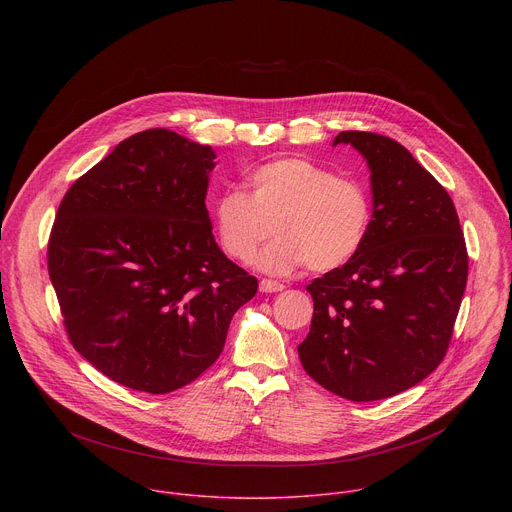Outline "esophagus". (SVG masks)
I'll return each mask as SVG.
<instances>
[{
    "mask_svg": "<svg viewBox=\"0 0 512 512\" xmlns=\"http://www.w3.org/2000/svg\"><path fill=\"white\" fill-rule=\"evenodd\" d=\"M259 289L265 291V294H275V291L285 289V285L281 281H275V279H261L259 281Z\"/></svg>",
    "mask_w": 512,
    "mask_h": 512,
    "instance_id": "1",
    "label": "esophagus"
}]
</instances>
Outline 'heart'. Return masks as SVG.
<instances>
[{"instance_id":"b5f03b06","label":"heart","mask_w":512,"mask_h":512,"mask_svg":"<svg viewBox=\"0 0 512 512\" xmlns=\"http://www.w3.org/2000/svg\"><path fill=\"white\" fill-rule=\"evenodd\" d=\"M251 194L229 188L214 202V223L223 249L251 263L259 247L279 235L261 257L273 273L306 265L332 271L354 259L373 229V196L358 178L306 160L283 158L249 176Z\"/></svg>"}]
</instances>
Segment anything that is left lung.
Segmentation results:
<instances>
[{"instance_id": "left-lung-1", "label": "left lung", "mask_w": 512, "mask_h": 512, "mask_svg": "<svg viewBox=\"0 0 512 512\" xmlns=\"http://www.w3.org/2000/svg\"><path fill=\"white\" fill-rule=\"evenodd\" d=\"M371 168L373 229L346 265L306 289L314 318L304 371L348 401L393 397L444 360L468 281V251L448 190L379 133L342 131Z\"/></svg>"}]
</instances>
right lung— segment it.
Masks as SVG:
<instances>
[{
	"label": "right lung",
	"mask_w": 512,
	"mask_h": 512,
	"mask_svg": "<svg viewBox=\"0 0 512 512\" xmlns=\"http://www.w3.org/2000/svg\"><path fill=\"white\" fill-rule=\"evenodd\" d=\"M214 152L148 129L72 184L48 237V273L70 344L111 381L166 395L223 352L257 277L212 237Z\"/></svg>",
	"instance_id": "right-lung-1"
}]
</instances>
